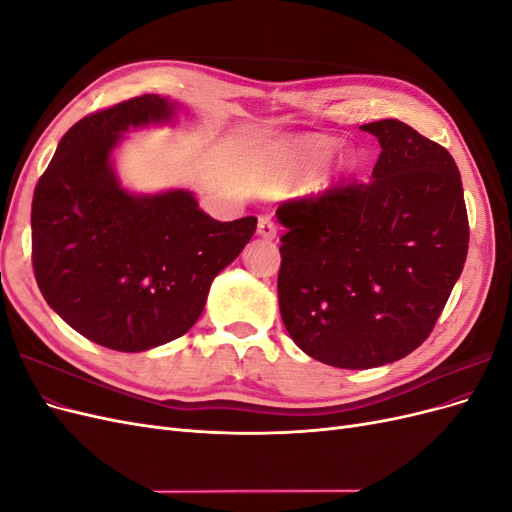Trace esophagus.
Segmentation results:
<instances>
[{
	"mask_svg": "<svg viewBox=\"0 0 512 512\" xmlns=\"http://www.w3.org/2000/svg\"><path fill=\"white\" fill-rule=\"evenodd\" d=\"M258 235H260L262 239H267V241H273V239L277 237V228H275V224L267 218V215H262V218H258Z\"/></svg>",
	"mask_w": 512,
	"mask_h": 512,
	"instance_id": "esophagus-1",
	"label": "esophagus"
}]
</instances>
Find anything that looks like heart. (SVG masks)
<instances>
[{
    "label": "heart",
    "mask_w": 512,
    "mask_h": 512,
    "mask_svg": "<svg viewBox=\"0 0 512 512\" xmlns=\"http://www.w3.org/2000/svg\"><path fill=\"white\" fill-rule=\"evenodd\" d=\"M335 151L337 143L329 141V138H305V141L292 143L265 173L260 185L262 192L271 196L284 194L292 185H299L314 177L331 160Z\"/></svg>",
    "instance_id": "b5f03b06"
}]
</instances>
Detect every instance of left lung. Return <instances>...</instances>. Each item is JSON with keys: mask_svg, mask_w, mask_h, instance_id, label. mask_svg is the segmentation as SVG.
<instances>
[{"mask_svg": "<svg viewBox=\"0 0 512 512\" xmlns=\"http://www.w3.org/2000/svg\"><path fill=\"white\" fill-rule=\"evenodd\" d=\"M382 147L369 183H342L275 211L286 226L277 297L312 359L369 369L404 359L440 318L468 256L451 153L408 123L361 126Z\"/></svg>", "mask_w": 512, "mask_h": 512, "instance_id": "8db88e82", "label": "left lung"}]
</instances>
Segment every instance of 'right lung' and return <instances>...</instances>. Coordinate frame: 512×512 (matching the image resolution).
I'll return each instance as SVG.
<instances>
[{"instance_id":"right-lung-1","label":"right lung","mask_w":512,"mask_h":512,"mask_svg":"<svg viewBox=\"0 0 512 512\" xmlns=\"http://www.w3.org/2000/svg\"><path fill=\"white\" fill-rule=\"evenodd\" d=\"M175 115V102L145 94L83 117L36 185L38 288L55 314L104 348L143 352L188 333L211 282L256 232L254 215L218 222L190 190L123 188L113 164L123 134Z\"/></svg>"}]
</instances>
